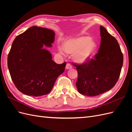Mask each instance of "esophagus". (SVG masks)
<instances>
[{
	"mask_svg": "<svg viewBox=\"0 0 132 132\" xmlns=\"http://www.w3.org/2000/svg\"><path fill=\"white\" fill-rule=\"evenodd\" d=\"M71 68H72V67H71V65L69 63H67L66 64V67H65V68L67 69H70Z\"/></svg>",
	"mask_w": 132,
	"mask_h": 132,
	"instance_id": "esophagus-1",
	"label": "esophagus"
}]
</instances>
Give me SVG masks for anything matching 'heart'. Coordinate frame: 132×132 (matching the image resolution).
I'll use <instances>...</instances> for the list:
<instances>
[{
	"label": "heart",
	"mask_w": 132,
	"mask_h": 132,
	"mask_svg": "<svg viewBox=\"0 0 132 132\" xmlns=\"http://www.w3.org/2000/svg\"><path fill=\"white\" fill-rule=\"evenodd\" d=\"M97 49V43L89 36H78L67 39L63 46L60 47V51L63 50L68 54H74V61L80 64H83L93 58Z\"/></svg>",
	"instance_id": "obj_1"
}]
</instances>
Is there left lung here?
<instances>
[{"instance_id":"8db88e82","label":"left lung","mask_w":132,"mask_h":132,"mask_svg":"<svg viewBox=\"0 0 132 132\" xmlns=\"http://www.w3.org/2000/svg\"><path fill=\"white\" fill-rule=\"evenodd\" d=\"M101 45L94 59L75 65L78 77L76 83L79 93L95 96L111 90L120 75L123 56L117 39L100 26Z\"/></svg>"}]
</instances>
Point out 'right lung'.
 <instances>
[{
    "instance_id": "add662e5",
    "label": "right lung",
    "mask_w": 132,
    "mask_h": 132,
    "mask_svg": "<svg viewBox=\"0 0 132 132\" xmlns=\"http://www.w3.org/2000/svg\"><path fill=\"white\" fill-rule=\"evenodd\" d=\"M55 33L32 26L16 37L7 56L12 80L25 95L39 96L50 93L57 78L65 70L66 63L58 64L45 48L51 47Z\"/></svg>"
}]
</instances>
